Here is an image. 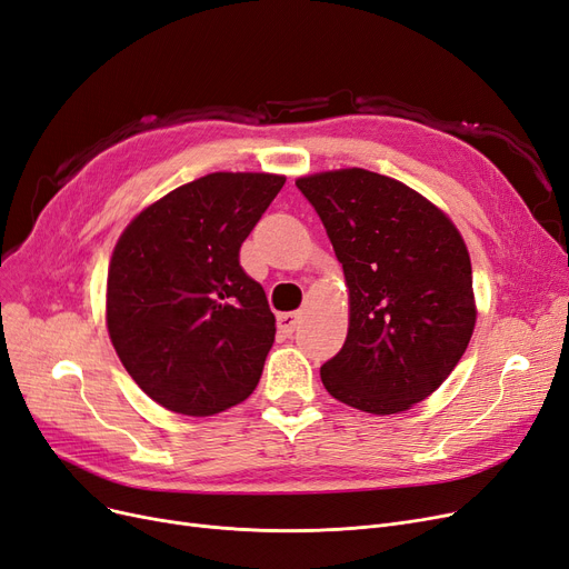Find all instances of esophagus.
Returning <instances> with one entry per match:
<instances>
[{"label":"esophagus","instance_id":"34e87169","mask_svg":"<svg viewBox=\"0 0 569 569\" xmlns=\"http://www.w3.org/2000/svg\"><path fill=\"white\" fill-rule=\"evenodd\" d=\"M302 321V311H286V313H279V330L286 332V335H292L298 330Z\"/></svg>","mask_w":569,"mask_h":569}]
</instances>
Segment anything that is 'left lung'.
I'll use <instances>...</instances> for the list:
<instances>
[{"instance_id": "left-lung-1", "label": "left lung", "mask_w": 569, "mask_h": 569, "mask_svg": "<svg viewBox=\"0 0 569 569\" xmlns=\"http://www.w3.org/2000/svg\"><path fill=\"white\" fill-rule=\"evenodd\" d=\"M296 184L319 213L349 288V332L321 366L323 387L363 412L410 410L448 380L473 335L465 239L422 194L366 168Z\"/></svg>"}]
</instances>
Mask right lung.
Segmentation results:
<instances>
[{
  "mask_svg": "<svg viewBox=\"0 0 569 569\" xmlns=\"http://www.w3.org/2000/svg\"><path fill=\"white\" fill-rule=\"evenodd\" d=\"M283 182L210 173L147 206L119 237L108 271L110 340L166 410L208 417L258 387L277 319L239 250Z\"/></svg>",
  "mask_w": 569,
  "mask_h": 569,
  "instance_id": "right-lung-1",
  "label": "right lung"
}]
</instances>
